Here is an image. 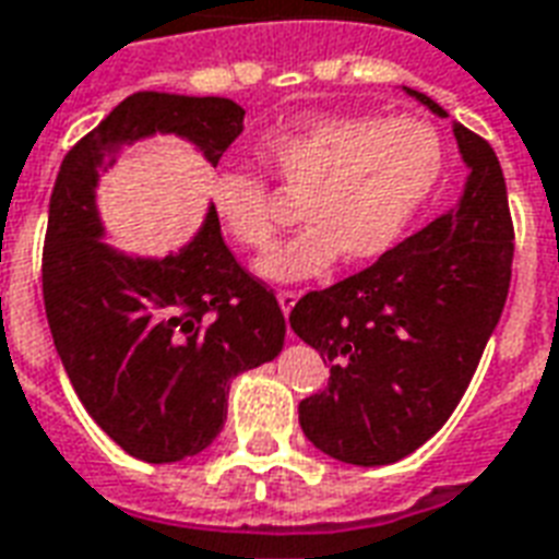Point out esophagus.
<instances>
[{
	"instance_id": "esophagus-1",
	"label": "esophagus",
	"mask_w": 559,
	"mask_h": 559,
	"mask_svg": "<svg viewBox=\"0 0 559 559\" xmlns=\"http://www.w3.org/2000/svg\"><path fill=\"white\" fill-rule=\"evenodd\" d=\"M299 301V293H293V290H281L278 293V305H281V311H284V317L293 311V305Z\"/></svg>"
}]
</instances>
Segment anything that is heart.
<instances>
[{"label":"heart","instance_id":"obj_1","mask_svg":"<svg viewBox=\"0 0 559 559\" xmlns=\"http://www.w3.org/2000/svg\"><path fill=\"white\" fill-rule=\"evenodd\" d=\"M260 159L287 192L301 195L299 234L258 263L269 281L322 275L341 258L364 263L394 246L436 189L444 151L432 123L417 118H317L269 130ZM210 201L225 234L248 251H266L278 218L263 180L222 171Z\"/></svg>","mask_w":559,"mask_h":559}]
</instances>
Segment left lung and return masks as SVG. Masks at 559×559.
I'll list each match as a JSON object with an SVG mask.
<instances>
[{
	"label": "left lung",
	"instance_id": "1",
	"mask_svg": "<svg viewBox=\"0 0 559 559\" xmlns=\"http://www.w3.org/2000/svg\"><path fill=\"white\" fill-rule=\"evenodd\" d=\"M438 118L432 97L406 88ZM459 204L373 266L296 301L293 332L332 364L299 403L301 432L346 465H391L448 424L500 320L512 275L507 183L491 144L453 123Z\"/></svg>",
	"mask_w": 559,
	"mask_h": 559
}]
</instances>
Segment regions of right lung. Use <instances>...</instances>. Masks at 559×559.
<instances>
[{
	"label": "right lung",
	"mask_w": 559,
	"mask_h": 559,
	"mask_svg": "<svg viewBox=\"0 0 559 559\" xmlns=\"http://www.w3.org/2000/svg\"><path fill=\"white\" fill-rule=\"evenodd\" d=\"M227 97L139 91L70 147L49 198L44 305L73 391L97 427L144 462H180L222 432L230 379L284 346L275 293L222 239L213 204L189 246L132 258L106 242L100 171L156 132L195 144L216 168L242 132Z\"/></svg>",
	"instance_id": "obj_1"
}]
</instances>
